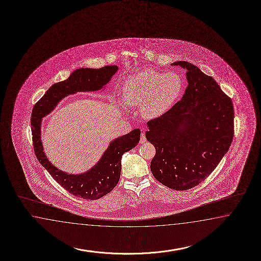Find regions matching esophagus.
<instances>
[{
  "instance_id": "obj_1",
  "label": "esophagus",
  "mask_w": 261,
  "mask_h": 261,
  "mask_svg": "<svg viewBox=\"0 0 261 261\" xmlns=\"http://www.w3.org/2000/svg\"><path fill=\"white\" fill-rule=\"evenodd\" d=\"M144 142H146V136H145L144 133H141V135H140V143L142 144Z\"/></svg>"
}]
</instances>
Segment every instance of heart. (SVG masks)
<instances>
[{"instance_id": "b5f03b06", "label": "heart", "mask_w": 261, "mask_h": 261, "mask_svg": "<svg viewBox=\"0 0 261 261\" xmlns=\"http://www.w3.org/2000/svg\"><path fill=\"white\" fill-rule=\"evenodd\" d=\"M185 83L179 74H162L145 68L131 75L123 88V100L128 107H139L142 116L155 119L162 116L180 98Z\"/></svg>"}]
</instances>
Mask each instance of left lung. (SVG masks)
Listing matches in <instances>:
<instances>
[{
    "instance_id": "1",
    "label": "left lung",
    "mask_w": 261,
    "mask_h": 261,
    "mask_svg": "<svg viewBox=\"0 0 261 261\" xmlns=\"http://www.w3.org/2000/svg\"><path fill=\"white\" fill-rule=\"evenodd\" d=\"M186 69L188 86L180 101L147 122L146 138L155 148L151 173L162 185L185 191L202 182L228 151L234 136L231 99L196 65Z\"/></svg>"
}]
</instances>
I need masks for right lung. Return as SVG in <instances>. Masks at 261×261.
Segmentation results:
<instances>
[{
  "label": "right lung",
  "instance_id": "obj_1",
  "mask_svg": "<svg viewBox=\"0 0 261 261\" xmlns=\"http://www.w3.org/2000/svg\"><path fill=\"white\" fill-rule=\"evenodd\" d=\"M118 70L116 65H107L99 69L75 70L66 81L53 84L44 96L35 103L31 116L33 144L35 155L41 165L60 186L70 194L83 199H98L117 186L121 176L122 154L132 150L139 142L140 130L134 129L110 142L98 163L82 174H68L55 168L43 151L41 141V121L65 96L76 92H95L101 90Z\"/></svg>",
  "mask_w": 261,
  "mask_h": 261
}]
</instances>
